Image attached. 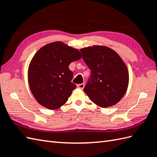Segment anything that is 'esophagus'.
<instances>
[{"label":"esophagus","instance_id":"esophagus-1","mask_svg":"<svg viewBox=\"0 0 157 157\" xmlns=\"http://www.w3.org/2000/svg\"><path fill=\"white\" fill-rule=\"evenodd\" d=\"M77 87L80 89H83L84 87V83H81V84H77Z\"/></svg>","mask_w":157,"mask_h":157}]
</instances>
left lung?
I'll use <instances>...</instances> for the list:
<instances>
[{"instance_id": "obj_1", "label": "left lung", "mask_w": 157, "mask_h": 157, "mask_svg": "<svg viewBox=\"0 0 157 157\" xmlns=\"http://www.w3.org/2000/svg\"><path fill=\"white\" fill-rule=\"evenodd\" d=\"M80 51L91 71L84 92L99 107L115 105L124 96L129 81L125 63L117 52L106 46H94Z\"/></svg>"}]
</instances>
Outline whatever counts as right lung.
Here are the masks:
<instances>
[{
  "label": "right lung",
  "instance_id": "right-lung-1",
  "mask_svg": "<svg viewBox=\"0 0 157 157\" xmlns=\"http://www.w3.org/2000/svg\"><path fill=\"white\" fill-rule=\"evenodd\" d=\"M81 58L80 52L61 42H52L38 50L28 69L31 91L43 107L56 109L68 100L76 85L69 64Z\"/></svg>",
  "mask_w": 157,
  "mask_h": 157
}]
</instances>
